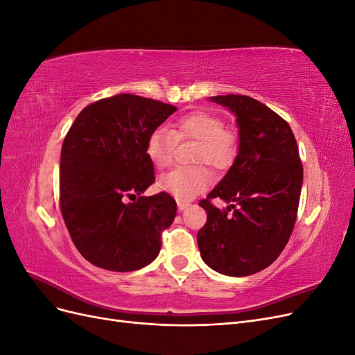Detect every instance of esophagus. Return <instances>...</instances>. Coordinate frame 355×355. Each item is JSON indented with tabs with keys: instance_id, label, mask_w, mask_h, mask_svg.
<instances>
[{
	"instance_id": "obj_1",
	"label": "esophagus",
	"mask_w": 355,
	"mask_h": 355,
	"mask_svg": "<svg viewBox=\"0 0 355 355\" xmlns=\"http://www.w3.org/2000/svg\"><path fill=\"white\" fill-rule=\"evenodd\" d=\"M187 207H189V201H184V200H178V209L179 211L185 210Z\"/></svg>"
}]
</instances>
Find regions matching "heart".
I'll list each match as a JSON object with an SVG mask.
<instances>
[{
  "mask_svg": "<svg viewBox=\"0 0 355 355\" xmlns=\"http://www.w3.org/2000/svg\"><path fill=\"white\" fill-rule=\"evenodd\" d=\"M192 139L197 142L194 163H204L214 170L228 168L239 154V136L225 128L220 116L196 111L187 114L173 124L171 130L158 127L148 136L146 155L158 168L170 166L176 141ZM211 176L204 167L175 168L159 178L158 187L178 200H189L206 191Z\"/></svg>",
  "mask_w": 355,
  "mask_h": 355,
  "instance_id": "obj_1",
  "label": "heart"
}]
</instances>
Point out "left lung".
I'll return each mask as SVG.
<instances>
[{
  "mask_svg": "<svg viewBox=\"0 0 355 355\" xmlns=\"http://www.w3.org/2000/svg\"><path fill=\"white\" fill-rule=\"evenodd\" d=\"M239 127V154L200 206L207 222L197 234L202 261L230 277H245L270 266L293 231L304 170L292 128L249 96H213ZM220 198L227 209L213 207ZM232 213L230 214L229 211Z\"/></svg>",
  "mask_w": 355,
  "mask_h": 355,
  "instance_id": "8db88e82",
  "label": "left lung"
}]
</instances>
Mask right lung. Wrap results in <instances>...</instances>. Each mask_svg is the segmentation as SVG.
I'll use <instances>...</instances> for the list:
<instances>
[{"label": "right lung", "mask_w": 355, "mask_h": 355, "mask_svg": "<svg viewBox=\"0 0 355 355\" xmlns=\"http://www.w3.org/2000/svg\"><path fill=\"white\" fill-rule=\"evenodd\" d=\"M175 111L173 105L124 93L85 106L75 118L62 145L60 210L90 263L128 272L158 256L161 232L173 223L178 207L167 192L142 196L155 182L146 141Z\"/></svg>", "instance_id": "obj_1"}]
</instances>
